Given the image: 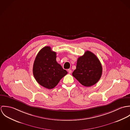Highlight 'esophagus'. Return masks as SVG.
Returning <instances> with one entry per match:
<instances>
[{
  "label": "esophagus",
  "instance_id": "esophagus-1",
  "mask_svg": "<svg viewBox=\"0 0 130 130\" xmlns=\"http://www.w3.org/2000/svg\"><path fill=\"white\" fill-rule=\"evenodd\" d=\"M68 72H69V74H71L72 72V70H71V69H69V70H68Z\"/></svg>",
  "mask_w": 130,
  "mask_h": 130
}]
</instances>
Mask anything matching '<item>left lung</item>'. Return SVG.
<instances>
[{
    "instance_id": "left-lung-1",
    "label": "left lung",
    "mask_w": 130,
    "mask_h": 130,
    "mask_svg": "<svg viewBox=\"0 0 130 130\" xmlns=\"http://www.w3.org/2000/svg\"><path fill=\"white\" fill-rule=\"evenodd\" d=\"M102 66L94 54L86 51L77 60L76 69L73 75L83 86L91 87L95 84L102 74Z\"/></svg>"
}]
</instances>
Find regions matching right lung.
Here are the masks:
<instances>
[{
	"label": "right lung",
	"instance_id": "1",
	"mask_svg": "<svg viewBox=\"0 0 130 130\" xmlns=\"http://www.w3.org/2000/svg\"><path fill=\"white\" fill-rule=\"evenodd\" d=\"M56 53L50 46L43 47L37 54L33 66V74L37 83L48 89L54 88L68 72L56 60Z\"/></svg>",
	"mask_w": 130,
	"mask_h": 130
}]
</instances>
